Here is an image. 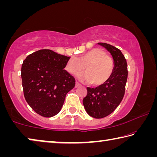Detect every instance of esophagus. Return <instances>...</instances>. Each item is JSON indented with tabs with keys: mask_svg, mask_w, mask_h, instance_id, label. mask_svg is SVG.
<instances>
[{
	"mask_svg": "<svg viewBox=\"0 0 157 157\" xmlns=\"http://www.w3.org/2000/svg\"><path fill=\"white\" fill-rule=\"evenodd\" d=\"M80 85H81V84H79L78 82H75V87H78V86H80Z\"/></svg>",
	"mask_w": 157,
	"mask_h": 157,
	"instance_id": "34e87169",
	"label": "esophagus"
}]
</instances>
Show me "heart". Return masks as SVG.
I'll use <instances>...</instances> for the list:
<instances>
[{"label":"heart","instance_id":"b5f03b06","mask_svg":"<svg viewBox=\"0 0 157 157\" xmlns=\"http://www.w3.org/2000/svg\"><path fill=\"white\" fill-rule=\"evenodd\" d=\"M86 72L79 75L82 80L100 86L110 78L113 71V58L101 48H94L79 55L71 57L66 63V70L71 75H77L82 71Z\"/></svg>","mask_w":157,"mask_h":157}]
</instances>
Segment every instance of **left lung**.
Wrapping results in <instances>:
<instances>
[{"mask_svg": "<svg viewBox=\"0 0 157 157\" xmlns=\"http://www.w3.org/2000/svg\"><path fill=\"white\" fill-rule=\"evenodd\" d=\"M112 55L113 71L110 78L95 88L87 87L83 105L87 113L95 118H102L111 114L120 105L124 97L127 79V63L118 48L106 43H98Z\"/></svg>", "mask_w": 157, "mask_h": 157, "instance_id": "1", "label": "left lung"}]
</instances>
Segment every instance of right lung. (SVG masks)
Returning a JSON list of instances; mask_svg holds the SVG:
<instances>
[{
    "label": "right lung",
    "mask_w": 157,
    "mask_h": 157,
    "mask_svg": "<svg viewBox=\"0 0 157 157\" xmlns=\"http://www.w3.org/2000/svg\"><path fill=\"white\" fill-rule=\"evenodd\" d=\"M69 58L42 49L23 61L21 75L25 99L41 116L50 118L59 113L67 93L75 86L74 77L63 69Z\"/></svg>",
    "instance_id": "add662e5"
}]
</instances>
